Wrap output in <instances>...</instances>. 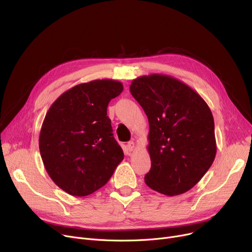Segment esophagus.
Returning <instances> with one entry per match:
<instances>
[{"mask_svg":"<svg viewBox=\"0 0 252 252\" xmlns=\"http://www.w3.org/2000/svg\"><path fill=\"white\" fill-rule=\"evenodd\" d=\"M127 149H128V151H133V150H135V148H136V144H135V142H133V141H129V142H127Z\"/></svg>","mask_w":252,"mask_h":252,"instance_id":"obj_1","label":"esophagus"}]
</instances>
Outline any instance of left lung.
<instances>
[{
  "mask_svg": "<svg viewBox=\"0 0 252 252\" xmlns=\"http://www.w3.org/2000/svg\"><path fill=\"white\" fill-rule=\"evenodd\" d=\"M129 91L149 122L151 168L145 183L167 196L189 191L206 174L217 153L208 105L189 86L163 74L140 76Z\"/></svg>",
  "mask_w": 252,
  "mask_h": 252,
  "instance_id": "obj_1",
  "label": "left lung"
}]
</instances>
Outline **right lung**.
Returning <instances> with one entry per match:
<instances>
[{"instance_id":"obj_1","label":"right lung","mask_w":252,"mask_h":252,"mask_svg":"<svg viewBox=\"0 0 252 252\" xmlns=\"http://www.w3.org/2000/svg\"><path fill=\"white\" fill-rule=\"evenodd\" d=\"M123 84L96 79L66 91L48 110L39 134V152L48 175L72 196L94 193L124 159L107 106Z\"/></svg>"}]
</instances>
